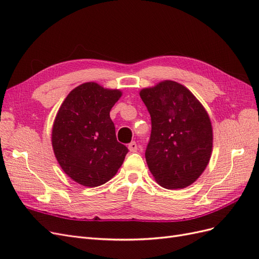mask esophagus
Returning <instances> with one entry per match:
<instances>
[{
  "instance_id": "obj_1",
  "label": "esophagus",
  "mask_w": 259,
  "mask_h": 259,
  "mask_svg": "<svg viewBox=\"0 0 259 259\" xmlns=\"http://www.w3.org/2000/svg\"><path fill=\"white\" fill-rule=\"evenodd\" d=\"M128 150L131 152H135L137 151V144L135 142H132L131 144H128Z\"/></svg>"
}]
</instances>
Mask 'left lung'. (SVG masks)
Wrapping results in <instances>:
<instances>
[{"mask_svg": "<svg viewBox=\"0 0 259 259\" xmlns=\"http://www.w3.org/2000/svg\"><path fill=\"white\" fill-rule=\"evenodd\" d=\"M151 116L146 161L154 180L183 189L197 180L213 151V127L205 108L185 85L161 81L139 92Z\"/></svg>", "mask_w": 259, "mask_h": 259, "instance_id": "obj_1", "label": "left lung"}]
</instances>
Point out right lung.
<instances>
[{
	"label": "right lung",
	"mask_w": 259,
	"mask_h": 259,
	"mask_svg": "<svg viewBox=\"0 0 259 259\" xmlns=\"http://www.w3.org/2000/svg\"><path fill=\"white\" fill-rule=\"evenodd\" d=\"M120 90L86 82L70 92L55 116L52 146L62 170L85 187L109 182L128 149L116 140L110 110Z\"/></svg>",
	"instance_id": "right-lung-1"
}]
</instances>
